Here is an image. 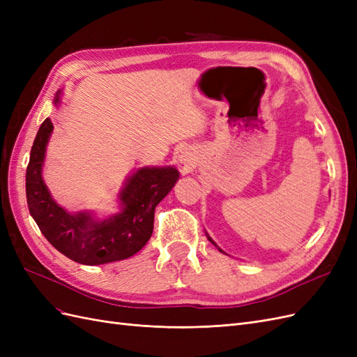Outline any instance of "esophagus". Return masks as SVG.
Wrapping results in <instances>:
<instances>
[{
    "instance_id": "1",
    "label": "esophagus",
    "mask_w": 357,
    "mask_h": 357,
    "mask_svg": "<svg viewBox=\"0 0 357 357\" xmlns=\"http://www.w3.org/2000/svg\"><path fill=\"white\" fill-rule=\"evenodd\" d=\"M180 160H183V162H186V159H180Z\"/></svg>"
}]
</instances>
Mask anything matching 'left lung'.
Returning a JSON list of instances; mask_svg holds the SVG:
<instances>
[{
  "mask_svg": "<svg viewBox=\"0 0 357 357\" xmlns=\"http://www.w3.org/2000/svg\"><path fill=\"white\" fill-rule=\"evenodd\" d=\"M207 238H208V240H210V243H213V244H214V245H215V247H218V244H215V243H214V241H213V240H211V238H210V235H208V234H207ZM218 248H219V252H222V253H225V252H223V250H222V248H220V247H218ZM225 255H226V253H225Z\"/></svg>",
  "mask_w": 357,
  "mask_h": 357,
  "instance_id": "left-lung-1",
  "label": "left lung"
}]
</instances>
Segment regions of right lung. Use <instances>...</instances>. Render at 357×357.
Returning <instances> with one entry per match:
<instances>
[{
	"mask_svg": "<svg viewBox=\"0 0 357 357\" xmlns=\"http://www.w3.org/2000/svg\"><path fill=\"white\" fill-rule=\"evenodd\" d=\"M56 92L53 104H61ZM53 132L47 117L31 149L26 168L28 208L41 234L58 252L82 265L123 261L138 253L153 232L156 205L177 183L176 167H143L128 176L117 195L119 211L96 218L92 211L70 213L52 198L43 180L46 150Z\"/></svg>",
	"mask_w": 357,
	"mask_h": 357,
	"instance_id": "right-lung-1",
	"label": "right lung"
}]
</instances>
